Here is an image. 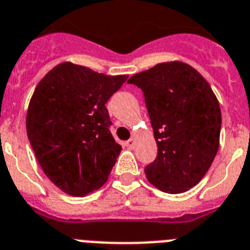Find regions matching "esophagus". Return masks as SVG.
<instances>
[{
  "label": "esophagus",
  "instance_id": "34e87169",
  "mask_svg": "<svg viewBox=\"0 0 250 250\" xmlns=\"http://www.w3.org/2000/svg\"><path fill=\"white\" fill-rule=\"evenodd\" d=\"M134 143H136V140H134V138H129V140L125 142V146H127L128 148H133Z\"/></svg>",
  "mask_w": 250,
  "mask_h": 250
}]
</instances>
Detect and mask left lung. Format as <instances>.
Here are the masks:
<instances>
[{
	"mask_svg": "<svg viewBox=\"0 0 250 250\" xmlns=\"http://www.w3.org/2000/svg\"><path fill=\"white\" fill-rule=\"evenodd\" d=\"M127 83L142 89L157 143L145 167L152 185L180 194L201 181L219 148L221 112L209 83L181 62H161Z\"/></svg>",
	"mask_w": 250,
	"mask_h": 250,
	"instance_id": "obj_1",
	"label": "left lung"
}]
</instances>
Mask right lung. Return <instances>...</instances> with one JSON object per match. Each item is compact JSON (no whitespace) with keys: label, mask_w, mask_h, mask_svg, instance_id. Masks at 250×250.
I'll return each instance as SVG.
<instances>
[{"label":"right lung","mask_w":250,"mask_h":250,"mask_svg":"<svg viewBox=\"0 0 250 250\" xmlns=\"http://www.w3.org/2000/svg\"><path fill=\"white\" fill-rule=\"evenodd\" d=\"M127 78L66 62L35 89L26 117L27 137L45 175L71 196L101 188L121 153L105 103Z\"/></svg>","instance_id":"right-lung-1"}]
</instances>
